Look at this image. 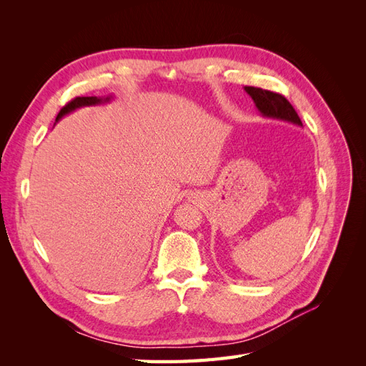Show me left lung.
<instances>
[{"mask_svg": "<svg viewBox=\"0 0 366 366\" xmlns=\"http://www.w3.org/2000/svg\"><path fill=\"white\" fill-rule=\"evenodd\" d=\"M244 92L252 97L254 107L262 117L290 122L293 125L302 127V122L295 112V108L284 96L257 86H244Z\"/></svg>", "mask_w": 366, "mask_h": 366, "instance_id": "obj_1", "label": "left lung"}]
</instances>
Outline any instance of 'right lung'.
I'll list each match as a JSON object with an SVG mask.
<instances>
[{
	"label": "right lung",
	"instance_id": "1",
	"mask_svg": "<svg viewBox=\"0 0 366 366\" xmlns=\"http://www.w3.org/2000/svg\"><path fill=\"white\" fill-rule=\"evenodd\" d=\"M113 101V96H107V97H96V96H92V97H76L73 99V101L70 104L65 105L58 117H56V122H59L64 116H67L73 112H76V109H79L82 107H94V105H104V104H108Z\"/></svg>",
	"mask_w": 366,
	"mask_h": 366
}]
</instances>
